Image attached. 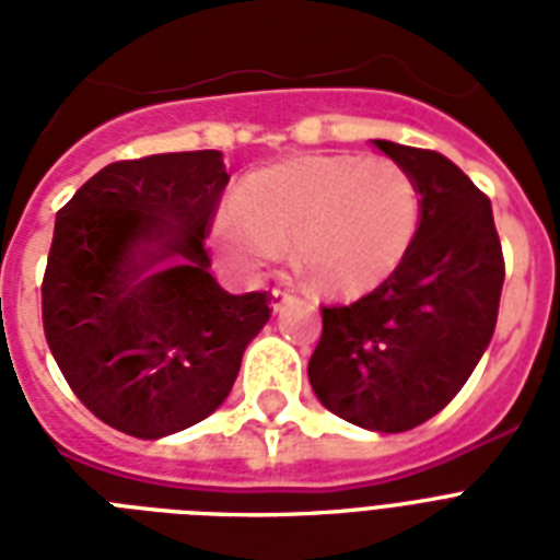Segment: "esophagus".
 Returning <instances> with one entry per match:
<instances>
[{"label":"esophagus","instance_id":"34e87169","mask_svg":"<svg viewBox=\"0 0 560 560\" xmlns=\"http://www.w3.org/2000/svg\"><path fill=\"white\" fill-rule=\"evenodd\" d=\"M290 299H293V288H272V296H270V305H272V311H281V305H284V302H290Z\"/></svg>","mask_w":560,"mask_h":560}]
</instances>
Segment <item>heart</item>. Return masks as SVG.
Returning <instances> with one entry per match:
<instances>
[{
	"mask_svg": "<svg viewBox=\"0 0 560 560\" xmlns=\"http://www.w3.org/2000/svg\"><path fill=\"white\" fill-rule=\"evenodd\" d=\"M421 223V188L404 165L360 156H307L255 174L218 218V235L246 270L293 244L296 264L328 293L381 284Z\"/></svg>",
	"mask_w": 560,
	"mask_h": 560,
	"instance_id": "obj_1",
	"label": "heart"
}]
</instances>
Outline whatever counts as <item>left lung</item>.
<instances>
[{"instance_id": "left-lung-1", "label": "left lung", "mask_w": 560, "mask_h": 560, "mask_svg": "<svg viewBox=\"0 0 560 560\" xmlns=\"http://www.w3.org/2000/svg\"><path fill=\"white\" fill-rule=\"evenodd\" d=\"M416 177L421 223L372 293L323 305L307 377L351 424L400 433L442 412L477 369L500 311L505 261L491 202L451 160L374 142Z\"/></svg>"}]
</instances>
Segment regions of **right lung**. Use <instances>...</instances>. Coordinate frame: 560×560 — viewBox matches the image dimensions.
Masks as SVG:
<instances>
[{
	"instance_id": "obj_1",
	"label": "right lung",
	"mask_w": 560,
	"mask_h": 560,
	"mask_svg": "<svg viewBox=\"0 0 560 560\" xmlns=\"http://www.w3.org/2000/svg\"><path fill=\"white\" fill-rule=\"evenodd\" d=\"M226 183L220 151L156 153L101 168L57 211L43 331L83 407L121 433L160 439L211 416L270 319L267 290L232 296L209 272Z\"/></svg>"
}]
</instances>
